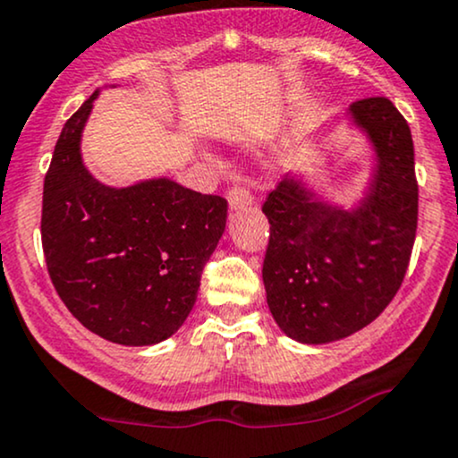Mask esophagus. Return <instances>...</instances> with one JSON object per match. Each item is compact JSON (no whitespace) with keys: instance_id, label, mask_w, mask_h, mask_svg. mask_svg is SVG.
<instances>
[{"instance_id":"34e87169","label":"esophagus","mask_w":458,"mask_h":458,"mask_svg":"<svg viewBox=\"0 0 458 458\" xmlns=\"http://www.w3.org/2000/svg\"><path fill=\"white\" fill-rule=\"evenodd\" d=\"M227 201L231 209H242V208H249L252 203V195L246 191L244 186H231L227 192Z\"/></svg>"}]
</instances>
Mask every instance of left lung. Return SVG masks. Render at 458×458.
<instances>
[{
	"mask_svg": "<svg viewBox=\"0 0 458 458\" xmlns=\"http://www.w3.org/2000/svg\"><path fill=\"white\" fill-rule=\"evenodd\" d=\"M349 120L375 154L356 206L324 201L300 174L263 203L267 306L284 335L304 345L341 341L377 319L399 292L416 240L418 182L405 117L375 96L353 102Z\"/></svg>",
	"mask_w": 458,
	"mask_h": 458,
	"instance_id": "1",
	"label": "left lung"
}]
</instances>
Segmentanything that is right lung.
Returning <instances> with one entry per match:
<instances>
[{"label":"right lung","mask_w":458,"mask_h":458,"mask_svg":"<svg viewBox=\"0 0 458 458\" xmlns=\"http://www.w3.org/2000/svg\"><path fill=\"white\" fill-rule=\"evenodd\" d=\"M96 89L64 123L42 192V250L68 310L117 345H156L180 330L227 225V201L169 177L106 186L81 137Z\"/></svg>","instance_id":"obj_1"}]
</instances>
